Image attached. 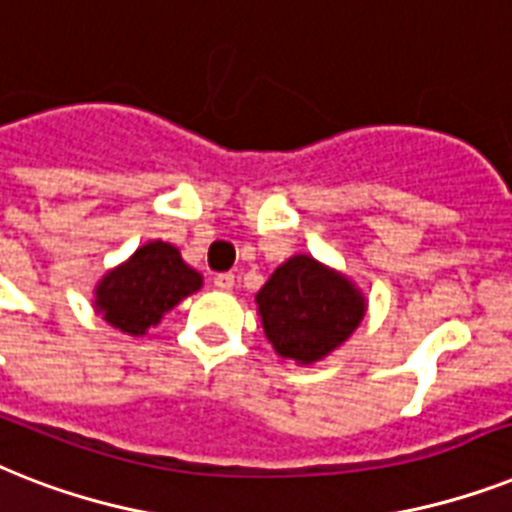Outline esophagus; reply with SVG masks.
Masks as SVG:
<instances>
[{"label": "esophagus", "mask_w": 512, "mask_h": 512, "mask_svg": "<svg viewBox=\"0 0 512 512\" xmlns=\"http://www.w3.org/2000/svg\"><path fill=\"white\" fill-rule=\"evenodd\" d=\"M214 285L219 290H224V293H230V290L235 288V275H230V272H224V275H216Z\"/></svg>", "instance_id": "esophagus-1"}]
</instances>
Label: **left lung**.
I'll list each match as a JSON object with an SVG mask.
<instances>
[{
  "instance_id": "left-lung-1",
  "label": "left lung",
  "mask_w": 512,
  "mask_h": 512,
  "mask_svg": "<svg viewBox=\"0 0 512 512\" xmlns=\"http://www.w3.org/2000/svg\"><path fill=\"white\" fill-rule=\"evenodd\" d=\"M256 312L277 357L314 365L362 325L367 298L351 277L309 253H296L261 285Z\"/></svg>"
}]
</instances>
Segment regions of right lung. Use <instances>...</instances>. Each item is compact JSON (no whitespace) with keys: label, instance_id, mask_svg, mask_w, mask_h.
Masks as SVG:
<instances>
[{"label":"right lung","instance_id":"right-lung-1","mask_svg":"<svg viewBox=\"0 0 512 512\" xmlns=\"http://www.w3.org/2000/svg\"><path fill=\"white\" fill-rule=\"evenodd\" d=\"M200 288L203 275L182 259L177 245L150 240L97 280L92 306L110 327L145 335L163 314Z\"/></svg>","mask_w":512,"mask_h":512}]
</instances>
